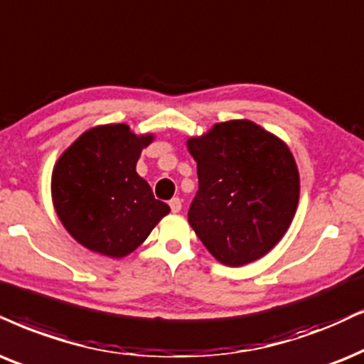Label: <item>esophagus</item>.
Listing matches in <instances>:
<instances>
[{"mask_svg":"<svg viewBox=\"0 0 364 364\" xmlns=\"http://www.w3.org/2000/svg\"><path fill=\"white\" fill-rule=\"evenodd\" d=\"M169 206H171L173 213H179V211H181V200H179V198H173V200L169 201Z\"/></svg>","mask_w":364,"mask_h":364,"instance_id":"1","label":"esophagus"}]
</instances>
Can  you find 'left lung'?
I'll return each instance as SVG.
<instances>
[{
    "instance_id": "8db88e82",
    "label": "left lung",
    "mask_w": 364,
    "mask_h": 364,
    "mask_svg": "<svg viewBox=\"0 0 364 364\" xmlns=\"http://www.w3.org/2000/svg\"><path fill=\"white\" fill-rule=\"evenodd\" d=\"M198 190L188 222L220 264L242 267L282 240L299 205L301 178L289 146L259 124L232 119L188 137Z\"/></svg>"
}]
</instances>
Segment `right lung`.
Segmentation results:
<instances>
[{"label": "right lung", "instance_id": "right-lung-1", "mask_svg": "<svg viewBox=\"0 0 364 364\" xmlns=\"http://www.w3.org/2000/svg\"><path fill=\"white\" fill-rule=\"evenodd\" d=\"M154 137L136 134L127 124H99L60 154L52 171V203L82 247L124 259L171 211L136 171L142 149Z\"/></svg>", "mask_w": 364, "mask_h": 364}]
</instances>
